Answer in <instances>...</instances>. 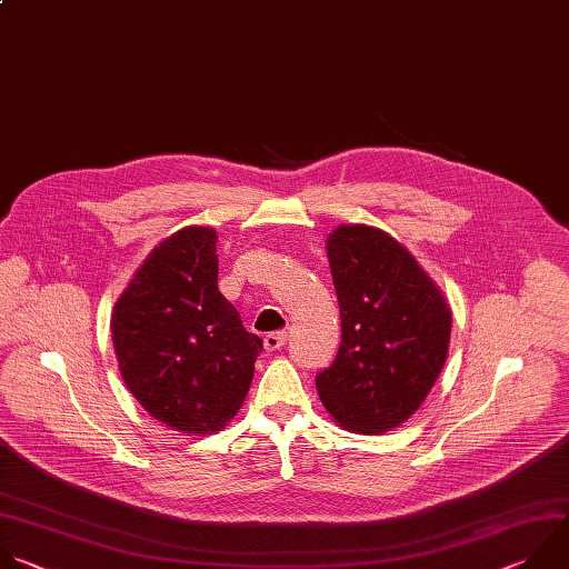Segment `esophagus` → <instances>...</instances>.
Instances as JSON below:
<instances>
[{"mask_svg":"<svg viewBox=\"0 0 569 569\" xmlns=\"http://www.w3.org/2000/svg\"><path fill=\"white\" fill-rule=\"evenodd\" d=\"M284 343H287V331H271V333L264 336V348H267L269 352L280 350Z\"/></svg>","mask_w":569,"mask_h":569,"instance_id":"1","label":"esophagus"}]
</instances>
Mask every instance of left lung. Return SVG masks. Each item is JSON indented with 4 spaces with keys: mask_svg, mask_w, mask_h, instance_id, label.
<instances>
[{
    "mask_svg": "<svg viewBox=\"0 0 569 569\" xmlns=\"http://www.w3.org/2000/svg\"><path fill=\"white\" fill-rule=\"evenodd\" d=\"M327 258L340 348L316 375V388L346 430L379 435L428 397L446 363L452 316L417 260L372 226H338Z\"/></svg>",
    "mask_w": 569,
    "mask_h": 569,
    "instance_id": "1",
    "label": "left lung"
}]
</instances>
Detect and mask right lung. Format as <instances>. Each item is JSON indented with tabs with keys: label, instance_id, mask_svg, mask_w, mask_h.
<instances>
[{
	"label": "right lung",
	"instance_id": "right-lung-1",
	"mask_svg": "<svg viewBox=\"0 0 569 569\" xmlns=\"http://www.w3.org/2000/svg\"><path fill=\"white\" fill-rule=\"evenodd\" d=\"M214 231L190 226L161 242L111 316L126 386L166 426L206 435L242 406L262 350L217 289Z\"/></svg>",
	"mask_w": 569,
	"mask_h": 569
}]
</instances>
